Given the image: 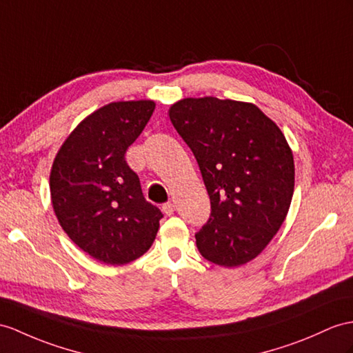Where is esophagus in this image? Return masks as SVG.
Here are the masks:
<instances>
[{"label":"esophagus","instance_id":"obj_1","mask_svg":"<svg viewBox=\"0 0 353 353\" xmlns=\"http://www.w3.org/2000/svg\"><path fill=\"white\" fill-rule=\"evenodd\" d=\"M161 208H163V211H165L166 216H172V214H174V211H175V203L168 202V203L163 205Z\"/></svg>","mask_w":353,"mask_h":353}]
</instances>
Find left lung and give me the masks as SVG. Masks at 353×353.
I'll return each mask as SVG.
<instances>
[{
  "label": "left lung",
  "instance_id": "1",
  "mask_svg": "<svg viewBox=\"0 0 353 353\" xmlns=\"http://www.w3.org/2000/svg\"><path fill=\"white\" fill-rule=\"evenodd\" d=\"M169 118L193 151L211 201L197 250L225 268L253 261L281 228L294 194L285 134L253 103L229 99H183Z\"/></svg>",
  "mask_w": 353,
  "mask_h": 353
}]
</instances>
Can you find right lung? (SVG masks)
I'll use <instances>...</instances> for the list:
<instances>
[{"instance_id":"right-lung-1","label":"right lung","mask_w":353,"mask_h":353,"mask_svg":"<svg viewBox=\"0 0 353 353\" xmlns=\"http://www.w3.org/2000/svg\"><path fill=\"white\" fill-rule=\"evenodd\" d=\"M152 100L114 101L76 125L49 176L54 212L92 259L124 265L150 250L163 214L145 201L124 154L150 121Z\"/></svg>"}]
</instances>
